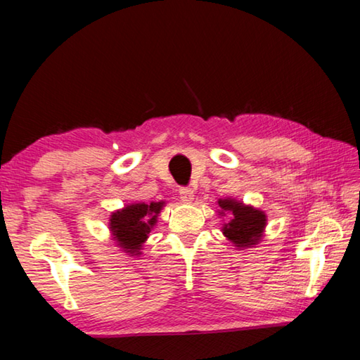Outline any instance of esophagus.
Returning <instances> with one entry per match:
<instances>
[{
  "mask_svg": "<svg viewBox=\"0 0 360 360\" xmlns=\"http://www.w3.org/2000/svg\"><path fill=\"white\" fill-rule=\"evenodd\" d=\"M179 197H181V200L184 203H192L193 202V191L192 188H188V187H182V188H179Z\"/></svg>",
  "mask_w": 360,
  "mask_h": 360,
  "instance_id": "1",
  "label": "esophagus"
}]
</instances>
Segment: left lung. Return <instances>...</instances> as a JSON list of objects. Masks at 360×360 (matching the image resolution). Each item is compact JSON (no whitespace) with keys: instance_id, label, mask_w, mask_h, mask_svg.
Listing matches in <instances>:
<instances>
[{"instance_id":"obj_1","label":"left lung","mask_w":360,"mask_h":360,"mask_svg":"<svg viewBox=\"0 0 360 360\" xmlns=\"http://www.w3.org/2000/svg\"><path fill=\"white\" fill-rule=\"evenodd\" d=\"M219 205V216L230 212V221L222 224V233L225 238L231 241L235 248L248 249L254 248L262 241L264 230L266 227V214L264 211L245 205L235 198H221Z\"/></svg>"}]
</instances>
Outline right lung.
Listing matches in <instances>:
<instances>
[{
	"label": "right lung",
	"instance_id": "right-lung-1",
	"mask_svg": "<svg viewBox=\"0 0 360 360\" xmlns=\"http://www.w3.org/2000/svg\"><path fill=\"white\" fill-rule=\"evenodd\" d=\"M165 202L131 203L111 212L109 230L122 251L129 255H141V249L155 227L157 217Z\"/></svg>",
	"mask_w": 360,
	"mask_h": 360
}]
</instances>
